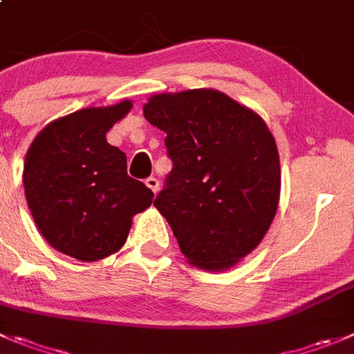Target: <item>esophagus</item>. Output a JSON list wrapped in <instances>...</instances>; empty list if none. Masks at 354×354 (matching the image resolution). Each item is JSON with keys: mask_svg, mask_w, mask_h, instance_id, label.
<instances>
[{"mask_svg": "<svg viewBox=\"0 0 354 354\" xmlns=\"http://www.w3.org/2000/svg\"><path fill=\"white\" fill-rule=\"evenodd\" d=\"M146 186L149 187V189L153 191L154 194H156L158 189H160V180H158L156 177H147V179H146Z\"/></svg>", "mask_w": 354, "mask_h": 354, "instance_id": "34e87169", "label": "esophagus"}]
</instances>
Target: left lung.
Wrapping results in <instances>:
<instances>
[{
	"label": "left lung",
	"instance_id": "8db88e82",
	"mask_svg": "<svg viewBox=\"0 0 354 354\" xmlns=\"http://www.w3.org/2000/svg\"><path fill=\"white\" fill-rule=\"evenodd\" d=\"M144 116L167 133L174 168L154 207L187 262L224 271L262 241L280 201L274 137L257 113L212 88L158 93Z\"/></svg>",
	"mask_w": 354,
	"mask_h": 354
}]
</instances>
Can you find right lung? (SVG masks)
Returning a JSON list of instances; mask_svg holds the SVG:
<instances>
[{"mask_svg": "<svg viewBox=\"0 0 354 354\" xmlns=\"http://www.w3.org/2000/svg\"><path fill=\"white\" fill-rule=\"evenodd\" d=\"M130 100L86 107L52 121L24 161V191L32 218L55 250L93 262L120 250L132 217L153 191L127 174V156L106 133L129 114Z\"/></svg>", "mask_w": 354, "mask_h": 354, "instance_id": "1", "label": "right lung"}]
</instances>
